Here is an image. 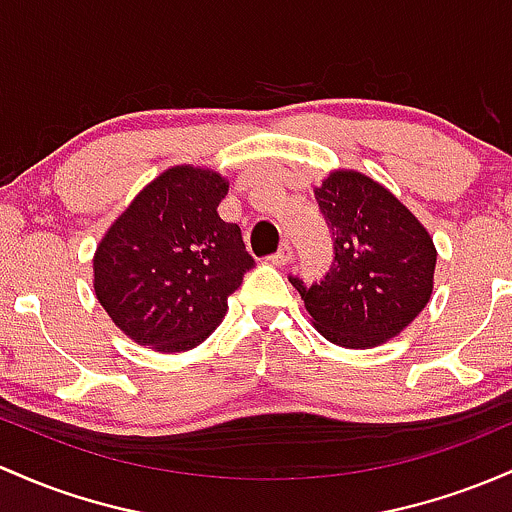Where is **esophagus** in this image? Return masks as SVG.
Returning a JSON list of instances; mask_svg holds the SVG:
<instances>
[{
  "label": "esophagus",
  "instance_id": "1",
  "mask_svg": "<svg viewBox=\"0 0 512 512\" xmlns=\"http://www.w3.org/2000/svg\"><path fill=\"white\" fill-rule=\"evenodd\" d=\"M291 257H294V250H291V245L282 243V245H279V250L274 252L272 257H269V262H272V265H277V267H284V265H289Z\"/></svg>",
  "mask_w": 512,
  "mask_h": 512
}]
</instances>
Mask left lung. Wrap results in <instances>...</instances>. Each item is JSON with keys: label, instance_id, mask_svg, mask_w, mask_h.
<instances>
[{"label": "left lung", "instance_id": "8db88e82", "mask_svg": "<svg viewBox=\"0 0 512 512\" xmlns=\"http://www.w3.org/2000/svg\"><path fill=\"white\" fill-rule=\"evenodd\" d=\"M333 230V265L299 289L325 340L369 350L396 338L428 306L437 250L423 223L389 189L355 170L330 172L316 189Z\"/></svg>", "mask_w": 512, "mask_h": 512}]
</instances>
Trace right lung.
I'll return each instance as SVG.
<instances>
[{
	"label": "right lung",
	"mask_w": 512,
	"mask_h": 512,
	"mask_svg": "<svg viewBox=\"0 0 512 512\" xmlns=\"http://www.w3.org/2000/svg\"><path fill=\"white\" fill-rule=\"evenodd\" d=\"M228 182L213 170L170 167L111 223L94 252V294L138 345L184 352L228 311L255 267L235 223L218 216Z\"/></svg>",
	"instance_id": "add662e5"
}]
</instances>
